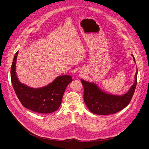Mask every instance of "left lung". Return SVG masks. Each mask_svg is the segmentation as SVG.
<instances>
[{
	"mask_svg": "<svg viewBox=\"0 0 149 149\" xmlns=\"http://www.w3.org/2000/svg\"><path fill=\"white\" fill-rule=\"evenodd\" d=\"M134 61L135 59L133 54ZM134 83L127 93L123 95H113L100 90L96 84L81 79L84 89V100L90 111L95 114L109 115L116 113L130 103L134 93L137 82V70Z\"/></svg>",
	"mask_w": 149,
	"mask_h": 149,
	"instance_id": "8db88e82",
	"label": "left lung"
}]
</instances>
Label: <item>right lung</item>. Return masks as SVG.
Instances as JSON below:
<instances>
[{
	"label": "right lung",
	"mask_w": 149,
	"mask_h": 149,
	"mask_svg": "<svg viewBox=\"0 0 149 149\" xmlns=\"http://www.w3.org/2000/svg\"><path fill=\"white\" fill-rule=\"evenodd\" d=\"M18 51L15 54L10 70L11 81L15 93L24 107L41 114H48L57 110L68 85L72 81L70 75L58 77L48 86L31 88L21 83L16 74V63Z\"/></svg>",
	"instance_id": "1"
}]
</instances>
